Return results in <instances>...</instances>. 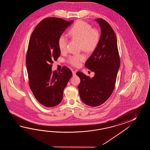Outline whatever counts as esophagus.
Here are the masks:
<instances>
[{"label": "esophagus", "instance_id": "esophagus-1", "mask_svg": "<svg viewBox=\"0 0 150 150\" xmlns=\"http://www.w3.org/2000/svg\"><path fill=\"white\" fill-rule=\"evenodd\" d=\"M72 74H73V76H75L76 74V71H72Z\"/></svg>", "mask_w": 150, "mask_h": 150}]
</instances>
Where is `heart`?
I'll return each mask as SVG.
<instances>
[{
    "mask_svg": "<svg viewBox=\"0 0 150 150\" xmlns=\"http://www.w3.org/2000/svg\"><path fill=\"white\" fill-rule=\"evenodd\" d=\"M69 35L73 40L78 41L80 50L91 53L96 50L99 45L100 34L98 29L92 28L91 25L82 20L76 21L69 32ZM68 40L65 35H61L58 39V46L61 52H65L67 49ZM83 54L71 56L68 62L75 67H79L81 62L85 60Z\"/></svg>",
    "mask_w": 150,
    "mask_h": 150,
    "instance_id": "b5f03b06",
    "label": "heart"
}]
</instances>
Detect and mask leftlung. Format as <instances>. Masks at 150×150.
<instances>
[{"label": "left lung", "instance_id": "left-lung-1", "mask_svg": "<svg viewBox=\"0 0 150 150\" xmlns=\"http://www.w3.org/2000/svg\"><path fill=\"white\" fill-rule=\"evenodd\" d=\"M101 28L99 45L85 63V67L94 72L92 78L81 72L78 85L80 97L91 107L102 105L112 95L120 66L117 38L112 27L105 20L96 19Z\"/></svg>", "mask_w": 150, "mask_h": 150}]
</instances>
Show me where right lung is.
<instances>
[{"instance_id": "add662e5", "label": "right lung", "mask_w": 150, "mask_h": 150, "mask_svg": "<svg viewBox=\"0 0 150 150\" xmlns=\"http://www.w3.org/2000/svg\"><path fill=\"white\" fill-rule=\"evenodd\" d=\"M73 23L58 18H45L36 25L29 39L25 61L29 85L36 100L47 107L60 103L72 76L66 67L58 72H52L51 68L53 61L61 54L58 39Z\"/></svg>"}]
</instances>
